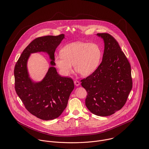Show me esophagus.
<instances>
[{"instance_id":"34e87169","label":"esophagus","mask_w":149,"mask_h":149,"mask_svg":"<svg viewBox=\"0 0 149 149\" xmlns=\"http://www.w3.org/2000/svg\"><path fill=\"white\" fill-rule=\"evenodd\" d=\"M74 84L76 86H78L80 85V82L78 80H75V81H74Z\"/></svg>"}]
</instances>
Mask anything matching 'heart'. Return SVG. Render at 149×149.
<instances>
[{
  "instance_id": "b5f03b06",
  "label": "heart",
  "mask_w": 149,
  "mask_h": 149,
  "mask_svg": "<svg viewBox=\"0 0 149 149\" xmlns=\"http://www.w3.org/2000/svg\"><path fill=\"white\" fill-rule=\"evenodd\" d=\"M60 53L55 56L54 61L63 76L69 74L73 64L80 74L88 76L96 69L102 57V50L98 45L81 41L66 45Z\"/></svg>"
}]
</instances>
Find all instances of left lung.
I'll use <instances>...</instances> for the list:
<instances>
[{"label": "left lung", "instance_id": "obj_1", "mask_svg": "<svg viewBox=\"0 0 149 149\" xmlns=\"http://www.w3.org/2000/svg\"><path fill=\"white\" fill-rule=\"evenodd\" d=\"M103 39V60L96 70L81 80L86 91L85 106L93 114L107 116L125 104L132 87L131 66L116 40L108 33Z\"/></svg>", "mask_w": 149, "mask_h": 149}]
</instances>
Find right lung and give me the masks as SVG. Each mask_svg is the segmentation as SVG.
<instances>
[{
  "label": "right lung",
  "mask_w": 149,
  "mask_h": 149,
  "mask_svg": "<svg viewBox=\"0 0 149 149\" xmlns=\"http://www.w3.org/2000/svg\"><path fill=\"white\" fill-rule=\"evenodd\" d=\"M64 38V34H60L36 38L24 49L15 66L16 92L26 109L42 120H53L61 115L74 87L73 80L60 76L54 67V52ZM37 52H46L52 61L43 80L34 82L29 76L26 64L30 54Z\"/></svg>",
  "instance_id": "right-lung-1"
}]
</instances>
